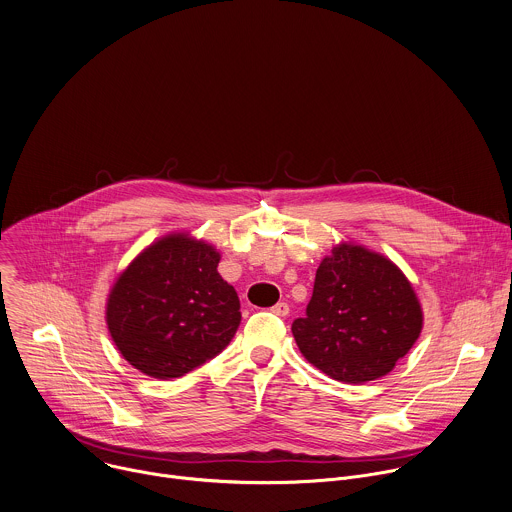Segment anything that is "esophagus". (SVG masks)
I'll use <instances>...</instances> for the list:
<instances>
[{"label": "esophagus", "instance_id": "esophagus-1", "mask_svg": "<svg viewBox=\"0 0 512 512\" xmlns=\"http://www.w3.org/2000/svg\"><path fill=\"white\" fill-rule=\"evenodd\" d=\"M271 313H275L277 317H287L289 315V305L287 303H277L275 307H271Z\"/></svg>", "mask_w": 512, "mask_h": 512}]
</instances>
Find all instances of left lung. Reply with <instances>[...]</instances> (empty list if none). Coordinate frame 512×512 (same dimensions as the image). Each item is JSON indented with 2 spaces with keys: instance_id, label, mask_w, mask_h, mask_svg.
<instances>
[{
  "instance_id": "obj_1",
  "label": "left lung",
  "mask_w": 512,
  "mask_h": 512,
  "mask_svg": "<svg viewBox=\"0 0 512 512\" xmlns=\"http://www.w3.org/2000/svg\"><path fill=\"white\" fill-rule=\"evenodd\" d=\"M291 331L313 367L363 385L391 373L411 351L423 331V309L391 259L341 241L321 261L307 315Z\"/></svg>"
}]
</instances>
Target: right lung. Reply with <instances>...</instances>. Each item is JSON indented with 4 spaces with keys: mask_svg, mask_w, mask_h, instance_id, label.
Listing matches in <instances>:
<instances>
[{
    "mask_svg": "<svg viewBox=\"0 0 512 512\" xmlns=\"http://www.w3.org/2000/svg\"><path fill=\"white\" fill-rule=\"evenodd\" d=\"M219 251L189 233L147 245L115 279L105 321L121 357L153 379H175L219 355L239 323V297L217 273Z\"/></svg>",
    "mask_w": 512,
    "mask_h": 512,
    "instance_id": "add662e5",
    "label": "right lung"
}]
</instances>
